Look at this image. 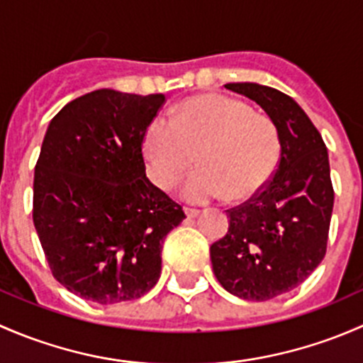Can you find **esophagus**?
I'll return each instance as SVG.
<instances>
[{
  "instance_id": "1",
  "label": "esophagus",
  "mask_w": 363,
  "mask_h": 363,
  "mask_svg": "<svg viewBox=\"0 0 363 363\" xmlns=\"http://www.w3.org/2000/svg\"><path fill=\"white\" fill-rule=\"evenodd\" d=\"M183 211H185L186 218H196V216H199V209L196 208H183Z\"/></svg>"
}]
</instances>
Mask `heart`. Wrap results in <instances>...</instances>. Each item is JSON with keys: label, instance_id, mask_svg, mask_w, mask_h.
Wrapping results in <instances>:
<instances>
[{"label": "heart", "instance_id": "obj_1", "mask_svg": "<svg viewBox=\"0 0 363 363\" xmlns=\"http://www.w3.org/2000/svg\"><path fill=\"white\" fill-rule=\"evenodd\" d=\"M279 152L271 118L222 94L183 101L173 108V121L154 117L143 134L148 177L159 189L177 185L197 157L199 166L182 186V197L192 204L253 196L274 173Z\"/></svg>", "mask_w": 363, "mask_h": 363}]
</instances>
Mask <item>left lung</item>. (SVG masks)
I'll return each instance as SVG.
<instances>
[{
    "mask_svg": "<svg viewBox=\"0 0 363 363\" xmlns=\"http://www.w3.org/2000/svg\"><path fill=\"white\" fill-rule=\"evenodd\" d=\"M225 89L255 101L279 134V164L262 192L229 209L225 238L209 248L213 272L229 294L269 301L301 285L325 257L334 208L328 152L290 96L255 82Z\"/></svg>",
    "mask_w": 363,
    "mask_h": 363,
    "instance_id": "left-lung-1",
    "label": "left lung"
}]
</instances>
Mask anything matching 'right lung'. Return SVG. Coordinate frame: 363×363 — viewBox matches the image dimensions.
<instances>
[{"label":"right lung","mask_w":363,"mask_h":363,"mask_svg":"<svg viewBox=\"0 0 363 363\" xmlns=\"http://www.w3.org/2000/svg\"><path fill=\"white\" fill-rule=\"evenodd\" d=\"M164 94L99 89L50 121L33 183V222L52 274L98 304L157 285L162 242L185 218L147 178L143 134Z\"/></svg>","instance_id":"obj_1"}]
</instances>
